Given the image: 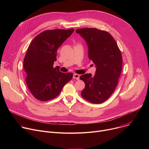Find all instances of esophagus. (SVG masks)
I'll return each instance as SVG.
<instances>
[{"instance_id":"esophagus-1","label":"esophagus","mask_w":149,"mask_h":149,"mask_svg":"<svg viewBox=\"0 0 149 149\" xmlns=\"http://www.w3.org/2000/svg\"><path fill=\"white\" fill-rule=\"evenodd\" d=\"M73 78L76 79H79V75L77 74H73Z\"/></svg>"}]
</instances>
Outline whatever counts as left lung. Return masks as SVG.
Instances as JSON below:
<instances>
[{
  "mask_svg": "<svg viewBox=\"0 0 149 149\" xmlns=\"http://www.w3.org/2000/svg\"><path fill=\"white\" fill-rule=\"evenodd\" d=\"M76 32L87 42L88 58L97 68L94 76L91 74L80 76L86 84L81 96L91 103H102L117 87L122 70L121 51L114 38L107 31L86 28L77 29Z\"/></svg>",
  "mask_w": 149,
  "mask_h": 149,
  "instance_id": "obj_1",
  "label": "left lung"
}]
</instances>
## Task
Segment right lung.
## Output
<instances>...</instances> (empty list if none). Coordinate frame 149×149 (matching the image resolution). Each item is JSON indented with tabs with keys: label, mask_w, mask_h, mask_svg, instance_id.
Segmentation results:
<instances>
[{
	"label": "right lung",
	"mask_w": 149,
	"mask_h": 149,
	"mask_svg": "<svg viewBox=\"0 0 149 149\" xmlns=\"http://www.w3.org/2000/svg\"><path fill=\"white\" fill-rule=\"evenodd\" d=\"M74 29L47 30L31 42L24 60L27 86L37 100L47 101L56 97L73 74L63 73L53 67L58 48L74 32Z\"/></svg>",
	"instance_id": "obj_1"
}]
</instances>
